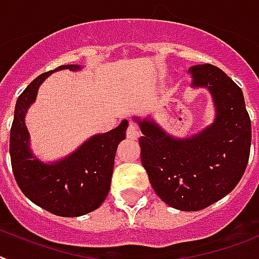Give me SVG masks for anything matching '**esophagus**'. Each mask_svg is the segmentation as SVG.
<instances>
[{"instance_id":"esophagus-1","label":"esophagus","mask_w":259,"mask_h":259,"mask_svg":"<svg viewBox=\"0 0 259 259\" xmlns=\"http://www.w3.org/2000/svg\"><path fill=\"white\" fill-rule=\"evenodd\" d=\"M127 138L132 139V140H136L139 138V130L138 125L135 124V123H130L127 128Z\"/></svg>"}]
</instances>
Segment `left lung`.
I'll return each instance as SVG.
<instances>
[{
	"instance_id": "left-lung-1",
	"label": "left lung",
	"mask_w": 259,
	"mask_h": 259,
	"mask_svg": "<svg viewBox=\"0 0 259 259\" xmlns=\"http://www.w3.org/2000/svg\"><path fill=\"white\" fill-rule=\"evenodd\" d=\"M192 89H206L214 104L213 123L188 138H176L152 117L134 116L142 130V164L156 194L179 210L196 211L225 197L246 169L251 123L242 90L221 68L191 67Z\"/></svg>"
}]
</instances>
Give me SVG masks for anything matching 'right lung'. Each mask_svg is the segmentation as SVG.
<instances>
[{
  "mask_svg": "<svg viewBox=\"0 0 259 259\" xmlns=\"http://www.w3.org/2000/svg\"><path fill=\"white\" fill-rule=\"evenodd\" d=\"M59 70L79 71L80 65L59 66L40 74L18 96L10 130V159L19 189L30 201L61 217H79L103 204L110 192L117 145L125 139L128 120L104 134H96L53 163H44L30 148L25 116L37 99L45 79Z\"/></svg>",
  "mask_w": 259,
  "mask_h": 259,
  "instance_id": "obj_1",
  "label": "right lung"
}]
</instances>
